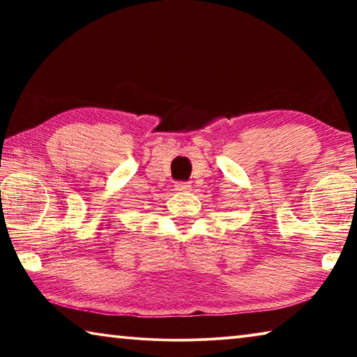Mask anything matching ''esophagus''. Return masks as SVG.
Segmentation results:
<instances>
[{"label": "esophagus", "mask_w": 357, "mask_h": 357, "mask_svg": "<svg viewBox=\"0 0 357 357\" xmlns=\"http://www.w3.org/2000/svg\"><path fill=\"white\" fill-rule=\"evenodd\" d=\"M174 189H176V190H189L190 189V184L189 183H183V181H181V183L174 184Z\"/></svg>", "instance_id": "obj_1"}]
</instances>
